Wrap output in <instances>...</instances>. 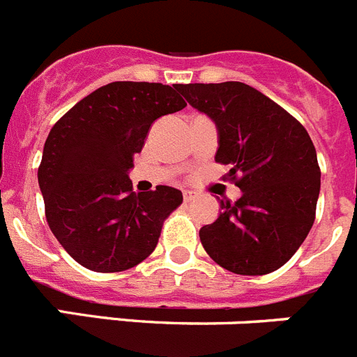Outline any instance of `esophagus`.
<instances>
[{
    "label": "esophagus",
    "mask_w": 357,
    "mask_h": 357,
    "mask_svg": "<svg viewBox=\"0 0 357 357\" xmlns=\"http://www.w3.org/2000/svg\"><path fill=\"white\" fill-rule=\"evenodd\" d=\"M195 197H197V194H195V192H192V190H185V192H183V199H185V202L194 201Z\"/></svg>",
    "instance_id": "obj_1"
}]
</instances>
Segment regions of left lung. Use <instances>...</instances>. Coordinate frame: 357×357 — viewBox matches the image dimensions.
<instances>
[{"instance_id":"8db88e82","label":"left lung","mask_w":357,"mask_h":357,"mask_svg":"<svg viewBox=\"0 0 357 357\" xmlns=\"http://www.w3.org/2000/svg\"><path fill=\"white\" fill-rule=\"evenodd\" d=\"M179 92L217 124L215 162L242 190L199 231L215 263L240 275L271 274L301 247L314 222L320 167L306 128L240 82L188 83Z\"/></svg>"}]
</instances>
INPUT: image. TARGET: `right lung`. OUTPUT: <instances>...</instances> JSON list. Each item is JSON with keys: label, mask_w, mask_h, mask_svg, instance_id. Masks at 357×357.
<instances>
[{"label": "right lung", "mask_w": 357, "mask_h": 357, "mask_svg": "<svg viewBox=\"0 0 357 357\" xmlns=\"http://www.w3.org/2000/svg\"><path fill=\"white\" fill-rule=\"evenodd\" d=\"M179 85L114 82L76 102L51 128L38 165L46 220L60 245L94 272H121L155 250L183 202L172 186L133 192L128 171L151 124L183 110Z\"/></svg>", "instance_id": "1"}]
</instances>
